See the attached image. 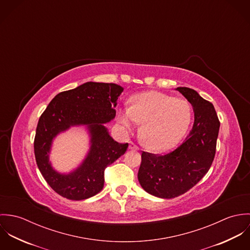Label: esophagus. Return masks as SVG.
<instances>
[{"label":"esophagus","mask_w":250,"mask_h":250,"mask_svg":"<svg viewBox=\"0 0 250 250\" xmlns=\"http://www.w3.org/2000/svg\"><path fill=\"white\" fill-rule=\"evenodd\" d=\"M129 149H130V150H135V151H137V150H139V147H138L135 143H129Z\"/></svg>","instance_id":"1"}]
</instances>
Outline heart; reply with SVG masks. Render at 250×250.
<instances>
[{
    "instance_id": "b5f03b06",
    "label": "heart",
    "mask_w": 250,
    "mask_h": 250,
    "mask_svg": "<svg viewBox=\"0 0 250 250\" xmlns=\"http://www.w3.org/2000/svg\"><path fill=\"white\" fill-rule=\"evenodd\" d=\"M191 117V107L187 101L162 92L148 91L134 96L132 105L119 111L117 121L127 133L143 123L140 138L143 145L152 152L162 153L180 143Z\"/></svg>"
}]
</instances>
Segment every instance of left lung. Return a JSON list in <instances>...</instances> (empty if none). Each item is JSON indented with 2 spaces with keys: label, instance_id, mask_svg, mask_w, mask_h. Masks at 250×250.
<instances>
[{
  "label": "left lung",
  "instance_id": "left-lung-1",
  "mask_svg": "<svg viewBox=\"0 0 250 250\" xmlns=\"http://www.w3.org/2000/svg\"><path fill=\"white\" fill-rule=\"evenodd\" d=\"M194 112L192 129L175 150L158 156L143 152L138 178L143 189L170 199L187 192L210 169L215 155L219 121L214 106L197 91L177 87Z\"/></svg>",
  "mask_w": 250,
  "mask_h": 250
}]
</instances>
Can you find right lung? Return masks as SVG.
<instances>
[{
    "label": "right lung",
    "instance_id": "add662e5",
    "mask_svg": "<svg viewBox=\"0 0 250 250\" xmlns=\"http://www.w3.org/2000/svg\"><path fill=\"white\" fill-rule=\"evenodd\" d=\"M116 83L87 82L55 96L36 127L35 156L42 176L60 195L83 200L100 192L105 168L124 155L128 143H118L105 124L115 117L114 107L123 92ZM83 125L90 136V150L82 164L69 174L52 167L48 156L54 138L71 126Z\"/></svg>",
    "mask_w": 250,
    "mask_h": 250
}]
</instances>
